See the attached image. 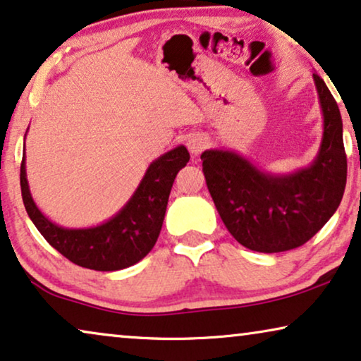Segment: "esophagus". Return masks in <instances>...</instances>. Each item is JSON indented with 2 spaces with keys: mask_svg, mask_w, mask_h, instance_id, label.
<instances>
[{
  "mask_svg": "<svg viewBox=\"0 0 361 361\" xmlns=\"http://www.w3.org/2000/svg\"><path fill=\"white\" fill-rule=\"evenodd\" d=\"M207 143H208L207 138L203 137V135L193 133V135H190V138L187 140V148H189V151L193 156H197L207 148Z\"/></svg>",
  "mask_w": 361,
  "mask_h": 361,
  "instance_id": "1",
  "label": "esophagus"
}]
</instances>
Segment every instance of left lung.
Masks as SVG:
<instances>
[{
    "instance_id": "1",
    "label": "left lung",
    "mask_w": 361,
    "mask_h": 361,
    "mask_svg": "<svg viewBox=\"0 0 361 361\" xmlns=\"http://www.w3.org/2000/svg\"><path fill=\"white\" fill-rule=\"evenodd\" d=\"M322 112L316 158L293 172L265 171L233 149L202 153L203 174L224 226L257 252H283L314 236L341 205L347 182L342 117L319 75H312Z\"/></svg>"
}]
</instances>
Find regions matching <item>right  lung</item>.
<instances>
[{"instance_id": "add662e5", "label": "right lung", "mask_w": 361, "mask_h": 361, "mask_svg": "<svg viewBox=\"0 0 361 361\" xmlns=\"http://www.w3.org/2000/svg\"><path fill=\"white\" fill-rule=\"evenodd\" d=\"M189 159L185 146H176L148 166L133 195L116 215L96 226L65 228L47 218L34 202L25 172L24 148L20 192L25 212L47 243L73 264L99 271L132 267L158 241L172 184Z\"/></svg>"}]
</instances>
